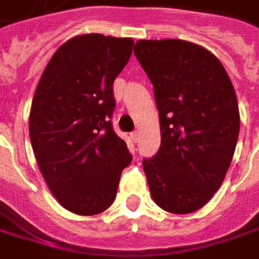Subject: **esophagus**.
Wrapping results in <instances>:
<instances>
[{
  "mask_svg": "<svg viewBox=\"0 0 259 259\" xmlns=\"http://www.w3.org/2000/svg\"><path fill=\"white\" fill-rule=\"evenodd\" d=\"M132 140H133L135 143H139V140H140V133H139L137 130L132 133Z\"/></svg>",
  "mask_w": 259,
  "mask_h": 259,
  "instance_id": "1",
  "label": "esophagus"
}]
</instances>
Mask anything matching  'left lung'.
<instances>
[{
	"mask_svg": "<svg viewBox=\"0 0 259 259\" xmlns=\"http://www.w3.org/2000/svg\"><path fill=\"white\" fill-rule=\"evenodd\" d=\"M135 54L154 87L160 117V150L143 161L151 198L175 214L199 210L223 184L234 155V87L218 57L192 41L137 40Z\"/></svg>",
	"mask_w": 259,
	"mask_h": 259,
	"instance_id": "1",
	"label": "left lung"
}]
</instances>
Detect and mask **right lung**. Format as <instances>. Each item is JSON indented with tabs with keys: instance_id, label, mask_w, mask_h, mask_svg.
Returning <instances> with one entry per match:
<instances>
[{
	"instance_id": "right-lung-1",
	"label": "right lung",
	"mask_w": 259,
	"mask_h": 259,
	"mask_svg": "<svg viewBox=\"0 0 259 259\" xmlns=\"http://www.w3.org/2000/svg\"><path fill=\"white\" fill-rule=\"evenodd\" d=\"M135 40L99 33L71 37L56 50L36 87L29 136L37 167L64 209L79 216L106 210L132 162L113 132V81Z\"/></svg>"
}]
</instances>
